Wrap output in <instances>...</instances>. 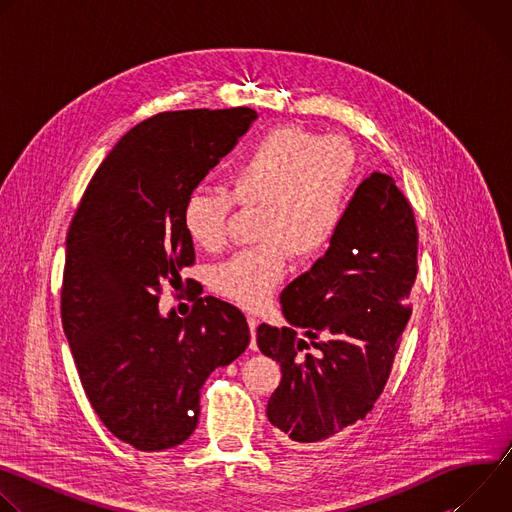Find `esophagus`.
<instances>
[{"label":"esophagus","instance_id":"obj_1","mask_svg":"<svg viewBox=\"0 0 512 512\" xmlns=\"http://www.w3.org/2000/svg\"><path fill=\"white\" fill-rule=\"evenodd\" d=\"M247 324L251 328V350L257 348V340H255V334H257V326H259V320L255 316H249L247 318Z\"/></svg>","mask_w":512,"mask_h":512}]
</instances>
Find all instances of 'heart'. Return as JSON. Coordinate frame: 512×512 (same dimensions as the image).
<instances>
[{
    "instance_id": "1",
    "label": "heart",
    "mask_w": 512,
    "mask_h": 512,
    "mask_svg": "<svg viewBox=\"0 0 512 512\" xmlns=\"http://www.w3.org/2000/svg\"><path fill=\"white\" fill-rule=\"evenodd\" d=\"M358 172L342 137L277 125L253 139L227 174V192L198 188L182 206L186 235L206 251L223 249L233 206L257 208L255 247L210 273V285L243 308H261L281 283L287 257H320L338 235Z\"/></svg>"
}]
</instances>
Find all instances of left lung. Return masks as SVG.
Instances as JSON below:
<instances>
[{
  "label": "left lung",
  "instance_id": "left-lung-1",
  "mask_svg": "<svg viewBox=\"0 0 512 512\" xmlns=\"http://www.w3.org/2000/svg\"><path fill=\"white\" fill-rule=\"evenodd\" d=\"M415 277L413 208L391 176L373 172L324 257L281 291L287 326L257 328L259 350L281 367L267 403L281 442H324L373 409L411 316Z\"/></svg>",
  "mask_w": 512,
  "mask_h": 512
}]
</instances>
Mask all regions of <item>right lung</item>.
Listing matches in <instances>:
<instances>
[{
    "instance_id": "right-lung-1",
    "label": "right lung",
    "mask_w": 512,
    "mask_h": 512,
    "mask_svg": "<svg viewBox=\"0 0 512 512\" xmlns=\"http://www.w3.org/2000/svg\"><path fill=\"white\" fill-rule=\"evenodd\" d=\"M255 119L235 107L141 121L103 160L72 216L62 328L95 413L135 450L186 442L204 381L251 340L243 312L223 300L196 294L186 318L162 316L158 304L162 285L194 263L182 227L186 196Z\"/></svg>"
}]
</instances>
